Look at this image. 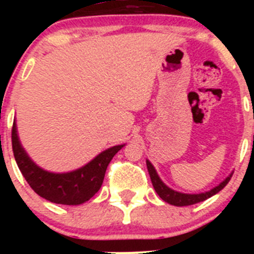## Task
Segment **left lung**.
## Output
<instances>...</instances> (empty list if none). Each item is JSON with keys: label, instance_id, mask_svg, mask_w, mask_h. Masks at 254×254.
<instances>
[{"label": "left lung", "instance_id": "8db88e82", "mask_svg": "<svg viewBox=\"0 0 254 254\" xmlns=\"http://www.w3.org/2000/svg\"><path fill=\"white\" fill-rule=\"evenodd\" d=\"M146 165H147V170H149L150 178H151V183L154 186L155 190H156V193L160 196L161 199H164L165 202L170 203V205L174 206H190V205H194V203H198L201 201H205V199L210 198L211 196H214L216 194L217 192L223 190L226 185L229 183L230 178H232L233 174L228 177L223 183H220L217 187L212 188L208 192H205V193H199V194H186V193H179V192H176V190H170L169 187L164 185L163 182L160 181V178L158 177V173L155 170V168L152 167V164L150 163L149 160H146Z\"/></svg>", "mask_w": 254, "mask_h": 254}]
</instances>
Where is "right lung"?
Listing matches in <instances>:
<instances>
[{
	"label": "right lung",
	"mask_w": 254,
	"mask_h": 254,
	"mask_svg": "<svg viewBox=\"0 0 254 254\" xmlns=\"http://www.w3.org/2000/svg\"><path fill=\"white\" fill-rule=\"evenodd\" d=\"M11 141L17 167L29 186L40 197L61 205H80L89 201L102 187L108 164L123 147L118 145L105 150L75 172L56 174L40 169L30 160L20 145L15 122L11 129Z\"/></svg>",
	"instance_id": "add662e5"
}]
</instances>
